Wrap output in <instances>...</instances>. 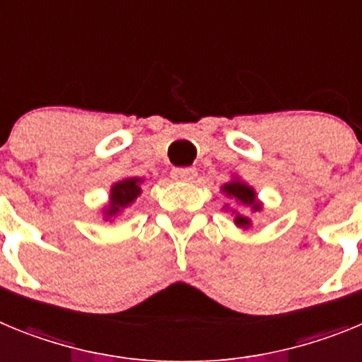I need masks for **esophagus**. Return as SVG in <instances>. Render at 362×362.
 Listing matches in <instances>:
<instances>
[{
    "label": "esophagus",
    "instance_id": "34e87169",
    "mask_svg": "<svg viewBox=\"0 0 362 362\" xmlns=\"http://www.w3.org/2000/svg\"><path fill=\"white\" fill-rule=\"evenodd\" d=\"M170 175L174 181H194L197 177V170L196 168H174Z\"/></svg>",
    "mask_w": 362,
    "mask_h": 362
}]
</instances>
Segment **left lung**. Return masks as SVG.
Returning a JSON list of instances; mask_svg holds the SVG:
<instances>
[{"label":"left lung","instance_id":"1","mask_svg":"<svg viewBox=\"0 0 362 362\" xmlns=\"http://www.w3.org/2000/svg\"><path fill=\"white\" fill-rule=\"evenodd\" d=\"M221 192H223V194H226V197H232V199H235L238 203H241V204H245V206H248V209H252V212H257V210L263 209V206H261V203L257 201V196H255L254 188H252L250 185H246L245 181H241V179L233 177V181H230V183H226L221 187ZM233 221H235V225L241 226V228H248V226L252 225V221L248 219L246 216H241V214H235V219Z\"/></svg>","mask_w":362,"mask_h":362}]
</instances>
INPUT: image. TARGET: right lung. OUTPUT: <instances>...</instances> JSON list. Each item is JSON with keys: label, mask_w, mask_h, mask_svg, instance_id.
<instances>
[{"label": "right lung", "mask_w": 362, "mask_h": 362, "mask_svg": "<svg viewBox=\"0 0 362 362\" xmlns=\"http://www.w3.org/2000/svg\"><path fill=\"white\" fill-rule=\"evenodd\" d=\"M141 183L143 179L139 177H124L112 185L110 199L105 209V219L116 217L121 210L130 206L137 197L141 196Z\"/></svg>", "instance_id": "right-lung-1"}]
</instances>
